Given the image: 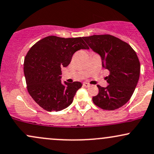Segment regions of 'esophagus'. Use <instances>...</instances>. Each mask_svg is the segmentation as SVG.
Returning a JSON list of instances; mask_svg holds the SVG:
<instances>
[{"label": "esophagus", "mask_w": 154, "mask_h": 154, "mask_svg": "<svg viewBox=\"0 0 154 154\" xmlns=\"http://www.w3.org/2000/svg\"><path fill=\"white\" fill-rule=\"evenodd\" d=\"M83 85H84L85 87H90V86H91V85L88 82H84L83 83Z\"/></svg>", "instance_id": "esophagus-1"}]
</instances>
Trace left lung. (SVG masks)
Instances as JSON below:
<instances>
[{"instance_id": "8db88e82", "label": "left lung", "mask_w": 154, "mask_h": 154, "mask_svg": "<svg viewBox=\"0 0 154 154\" xmlns=\"http://www.w3.org/2000/svg\"><path fill=\"white\" fill-rule=\"evenodd\" d=\"M91 48L101 57L102 67L110 72L109 85H97L99 93L93 97L95 105L103 110H115L125 105L138 82L140 64L135 51L126 42L111 35L83 37Z\"/></svg>"}]
</instances>
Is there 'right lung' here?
Returning <instances> with one entry per match:
<instances>
[{"label":"right lung","mask_w":154,"mask_h":154,"mask_svg":"<svg viewBox=\"0 0 154 154\" xmlns=\"http://www.w3.org/2000/svg\"><path fill=\"white\" fill-rule=\"evenodd\" d=\"M89 47L82 38H63L48 36L29 49L24 61L28 93L33 100L48 111H59L73 101L82 83H61V68L71 62L72 56Z\"/></svg>","instance_id":"right-lung-1"}]
</instances>
